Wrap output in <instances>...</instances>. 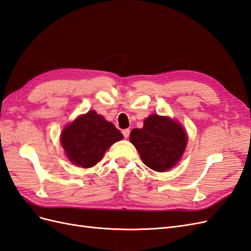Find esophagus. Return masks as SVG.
Segmentation results:
<instances>
[{
    "label": "esophagus",
    "instance_id": "1",
    "mask_svg": "<svg viewBox=\"0 0 251 251\" xmlns=\"http://www.w3.org/2000/svg\"><path fill=\"white\" fill-rule=\"evenodd\" d=\"M130 128H126V130H124L123 131V134H124V136H125V138H127L128 136H130Z\"/></svg>",
    "mask_w": 251,
    "mask_h": 251
}]
</instances>
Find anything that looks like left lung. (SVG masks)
Listing matches in <instances>:
<instances>
[{"mask_svg": "<svg viewBox=\"0 0 251 251\" xmlns=\"http://www.w3.org/2000/svg\"><path fill=\"white\" fill-rule=\"evenodd\" d=\"M130 141L137 149L142 162L151 170L166 172L183 155L187 144L186 132L178 121L151 114L142 128H134Z\"/></svg>", "mask_w": 251, "mask_h": 251, "instance_id": "1", "label": "left lung"}]
</instances>
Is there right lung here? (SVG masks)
<instances>
[{
    "label": "right lung",
    "instance_id": "add662e5",
    "mask_svg": "<svg viewBox=\"0 0 251 251\" xmlns=\"http://www.w3.org/2000/svg\"><path fill=\"white\" fill-rule=\"evenodd\" d=\"M123 138L115 126L91 110L64 128L60 143L73 164L88 169L100 162L105 151Z\"/></svg>",
    "mask_w": 251,
    "mask_h": 251
}]
</instances>
